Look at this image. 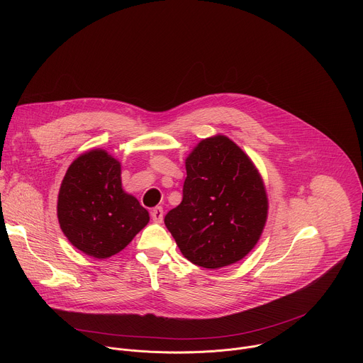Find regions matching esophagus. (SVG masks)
Here are the masks:
<instances>
[{
	"mask_svg": "<svg viewBox=\"0 0 363 363\" xmlns=\"http://www.w3.org/2000/svg\"><path fill=\"white\" fill-rule=\"evenodd\" d=\"M150 217L153 223H162L164 220V208L162 206H155V208L150 211Z\"/></svg>",
	"mask_w": 363,
	"mask_h": 363,
	"instance_id": "34e87169",
	"label": "esophagus"
}]
</instances>
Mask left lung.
<instances>
[{
	"instance_id": "left-lung-1",
	"label": "left lung",
	"mask_w": 363,
	"mask_h": 363,
	"mask_svg": "<svg viewBox=\"0 0 363 363\" xmlns=\"http://www.w3.org/2000/svg\"><path fill=\"white\" fill-rule=\"evenodd\" d=\"M182 201L165 225L188 260L220 269L245 257L267 218L263 181L247 155L228 138L203 139L186 158Z\"/></svg>"
}]
</instances>
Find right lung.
Listing matches in <instances>:
<instances>
[{"label": "right lung", "instance_id": "obj_1", "mask_svg": "<svg viewBox=\"0 0 363 363\" xmlns=\"http://www.w3.org/2000/svg\"><path fill=\"white\" fill-rule=\"evenodd\" d=\"M57 217L69 241L96 258L122 251L149 221L139 201L122 189L121 164L101 149L80 155L69 167Z\"/></svg>", "mask_w": 363, "mask_h": 363}]
</instances>
